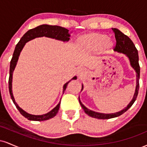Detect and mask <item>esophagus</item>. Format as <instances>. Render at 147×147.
<instances>
[{"mask_svg": "<svg viewBox=\"0 0 147 147\" xmlns=\"http://www.w3.org/2000/svg\"><path fill=\"white\" fill-rule=\"evenodd\" d=\"M77 74H78L79 78H81V77H83L86 75V70L83 68H79L78 71H77Z\"/></svg>", "mask_w": 147, "mask_h": 147, "instance_id": "34e87169", "label": "esophagus"}]
</instances>
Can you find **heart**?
Masks as SVG:
<instances>
[{
	"instance_id": "obj_1",
	"label": "heart",
	"mask_w": 147,
	"mask_h": 147,
	"mask_svg": "<svg viewBox=\"0 0 147 147\" xmlns=\"http://www.w3.org/2000/svg\"><path fill=\"white\" fill-rule=\"evenodd\" d=\"M77 44L83 51L93 52L99 50L103 53H108L112 48L113 42L104 34L90 32L79 36Z\"/></svg>"
}]
</instances>
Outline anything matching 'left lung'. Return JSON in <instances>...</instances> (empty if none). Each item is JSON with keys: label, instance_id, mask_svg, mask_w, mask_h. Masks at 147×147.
<instances>
[{"label": "left lung", "instance_id": "8db88e82", "mask_svg": "<svg viewBox=\"0 0 147 147\" xmlns=\"http://www.w3.org/2000/svg\"><path fill=\"white\" fill-rule=\"evenodd\" d=\"M113 31L115 34V37L116 40V45L115 47L114 48V51L119 52V53H123L126 55V57L129 58L130 61V63L132 68L136 70V92H135L134 95H133V99L131 101L125 109L123 110L119 111V112L114 113H109V114H105V113H100L95 112L91 110H89L87 109L85 106L81 102L80 99L79 98V103L80 105L84 109V112L86 113L88 115L90 116V117L97 118V119H111V118H113L118 117V116L121 115L123 113L126 112L128 109H129L133 105V103L135 102L137 96L138 94V91H139V79H140V68L139 65V57H138V50L136 49V46H135L134 43L133 41L130 39L129 36L123 34L122 32L119 31V30L116 29V28H112ZM84 86L82 85V90H83Z\"/></svg>", "mask_w": 147, "mask_h": 147}]
</instances>
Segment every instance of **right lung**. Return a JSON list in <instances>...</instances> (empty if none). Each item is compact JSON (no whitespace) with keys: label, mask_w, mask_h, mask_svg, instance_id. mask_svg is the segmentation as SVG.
I'll return each mask as SVG.
<instances>
[{"label":"right lung","mask_w":147,"mask_h":147,"mask_svg":"<svg viewBox=\"0 0 147 147\" xmlns=\"http://www.w3.org/2000/svg\"><path fill=\"white\" fill-rule=\"evenodd\" d=\"M42 36H45L48 37V38H55V39L59 40V41H62L63 42L65 41H68L70 40V34H69V30L65 29V28H62L61 26H57V25H41L39 26L36 27V28H33L28 30L26 33L21 37V38L20 39V41L17 43V45H16V48H15L14 52L13 53L12 58H11V61H10V67H9V94L11 96V98L12 99L13 102L16 106V107L17 108V109L19 111V112L21 113V114L23 116H24L25 118H27L29 120L32 121H44V120H48L50 119V118H52L55 117V115L58 113L59 109V106L61 104V100L59 103L57 104L56 107L54 108L52 111H50V112H48V113L44 114V115H31L28 113L27 112H25V111H23V109H21L19 106H18V104H16V102H15L14 96H13L12 93V90H11V88H12V75H13V72H14L15 67H16V63H17L18 57H19L20 53H21V50H23V47L25 45V43L27 42H28L30 40H32L34 38H36V37H42ZM72 79H77V77L75 76L73 78L70 79L69 82L65 83L63 85V94L64 93V91L66 89L67 86L69 82Z\"/></svg>","instance_id":"1"}]
</instances>
